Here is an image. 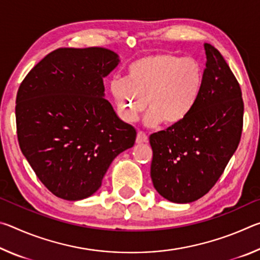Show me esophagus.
<instances>
[{
	"mask_svg": "<svg viewBox=\"0 0 260 260\" xmlns=\"http://www.w3.org/2000/svg\"><path fill=\"white\" fill-rule=\"evenodd\" d=\"M148 141V136L146 133H143V132H138V135H136V143L141 144V143H144Z\"/></svg>",
	"mask_w": 260,
	"mask_h": 260,
	"instance_id": "esophagus-1",
	"label": "esophagus"
}]
</instances>
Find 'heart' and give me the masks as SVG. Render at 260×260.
Instances as JSON below:
<instances>
[{
    "label": "heart",
    "mask_w": 260,
    "mask_h": 260,
    "mask_svg": "<svg viewBox=\"0 0 260 260\" xmlns=\"http://www.w3.org/2000/svg\"><path fill=\"white\" fill-rule=\"evenodd\" d=\"M203 68L199 60L173 51H161L136 59L127 79H114L111 93L118 112L126 122H134L147 108L144 121L157 126L164 121L174 126L195 108L203 87Z\"/></svg>",
    "instance_id": "1"
}]
</instances>
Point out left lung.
Returning a JSON list of instances; mask_svg holds the SVG:
<instances>
[{"label":"left lung","instance_id":"left-lung-1","mask_svg":"<svg viewBox=\"0 0 260 260\" xmlns=\"http://www.w3.org/2000/svg\"><path fill=\"white\" fill-rule=\"evenodd\" d=\"M203 87L181 124L149 138L156 190L174 203H190L210 191L239 147L244 104L239 81L222 55L205 43Z\"/></svg>","mask_w":260,"mask_h":260}]
</instances>
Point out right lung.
I'll use <instances>...</instances> for the list:
<instances>
[{
    "mask_svg": "<svg viewBox=\"0 0 260 260\" xmlns=\"http://www.w3.org/2000/svg\"><path fill=\"white\" fill-rule=\"evenodd\" d=\"M119 63L105 48H58L20 83L17 136L30 167L55 196L83 200L110 164L135 143L136 131L104 99L103 79Z\"/></svg>",
    "mask_w": 260,
    "mask_h": 260,
    "instance_id": "obj_1",
    "label": "right lung"
}]
</instances>
